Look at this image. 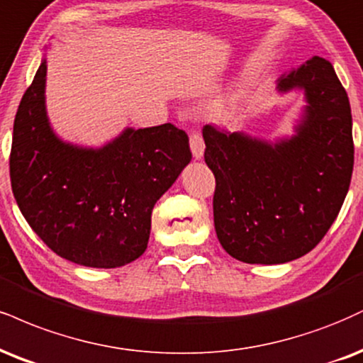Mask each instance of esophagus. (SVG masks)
Instances as JSON below:
<instances>
[{
  "label": "esophagus",
  "instance_id": "1",
  "mask_svg": "<svg viewBox=\"0 0 363 363\" xmlns=\"http://www.w3.org/2000/svg\"><path fill=\"white\" fill-rule=\"evenodd\" d=\"M189 145H191V152H193L194 159H201L204 154V142H203V137H201L199 132L191 133Z\"/></svg>",
  "mask_w": 363,
  "mask_h": 363
}]
</instances>
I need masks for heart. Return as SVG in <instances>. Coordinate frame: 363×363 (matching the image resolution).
Returning a JSON list of instances; mask_svg holds the SVG:
<instances>
[{"mask_svg": "<svg viewBox=\"0 0 363 363\" xmlns=\"http://www.w3.org/2000/svg\"><path fill=\"white\" fill-rule=\"evenodd\" d=\"M237 111V96H228V98L218 99L211 106V116L218 121H226Z\"/></svg>", "mask_w": 363, "mask_h": 363, "instance_id": "1", "label": "heart"}]
</instances>
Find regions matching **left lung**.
Wrapping results in <instances>:
<instances>
[{
	"label": "left lung",
	"mask_w": 363,
	"mask_h": 363,
	"mask_svg": "<svg viewBox=\"0 0 363 363\" xmlns=\"http://www.w3.org/2000/svg\"><path fill=\"white\" fill-rule=\"evenodd\" d=\"M277 89H304L296 135L269 143L243 132L203 128L204 160L216 179L215 230L245 264H284L311 252L333 225L353 170L350 101L323 57L284 74Z\"/></svg>",
	"instance_id": "left-lung-1"
}]
</instances>
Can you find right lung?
<instances>
[{
  "mask_svg": "<svg viewBox=\"0 0 363 363\" xmlns=\"http://www.w3.org/2000/svg\"><path fill=\"white\" fill-rule=\"evenodd\" d=\"M47 62L13 125L11 189L42 242L74 264L115 269L145 252L152 209L191 162L189 138L172 123L126 128L101 148L65 143L45 111Z\"/></svg>",
  "mask_w": 363,
  "mask_h": 363,
  "instance_id": "add662e5",
  "label": "right lung"
}]
</instances>
